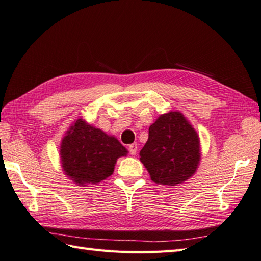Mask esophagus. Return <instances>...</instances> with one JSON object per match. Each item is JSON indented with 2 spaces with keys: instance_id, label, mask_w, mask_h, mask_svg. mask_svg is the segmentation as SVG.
I'll use <instances>...</instances> for the list:
<instances>
[{
  "instance_id": "34e87169",
  "label": "esophagus",
  "mask_w": 261,
  "mask_h": 261,
  "mask_svg": "<svg viewBox=\"0 0 261 261\" xmlns=\"http://www.w3.org/2000/svg\"><path fill=\"white\" fill-rule=\"evenodd\" d=\"M137 148H138V146H137V143H133V144H130V145L128 146L129 153H130L132 155H135V154H136V152H137Z\"/></svg>"
}]
</instances>
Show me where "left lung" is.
I'll return each mask as SVG.
<instances>
[{
	"mask_svg": "<svg viewBox=\"0 0 261 261\" xmlns=\"http://www.w3.org/2000/svg\"><path fill=\"white\" fill-rule=\"evenodd\" d=\"M140 155L155 183H183L199 165V136L181 113L170 112L149 126L148 140Z\"/></svg>",
	"mask_w": 261,
	"mask_h": 261,
	"instance_id": "obj_1",
	"label": "left lung"
}]
</instances>
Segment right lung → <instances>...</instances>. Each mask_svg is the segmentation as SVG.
I'll use <instances>...</instances> for the list:
<instances>
[{
    "instance_id": "add662e5",
    "label": "right lung",
    "mask_w": 261,
    "mask_h": 261,
    "mask_svg": "<svg viewBox=\"0 0 261 261\" xmlns=\"http://www.w3.org/2000/svg\"><path fill=\"white\" fill-rule=\"evenodd\" d=\"M127 150L113 136L78 119L61 143L66 174L77 184H97L111 176L116 161Z\"/></svg>"
}]
</instances>
